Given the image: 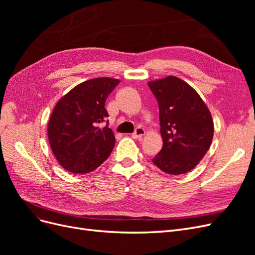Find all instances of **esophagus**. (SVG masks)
<instances>
[{
  "label": "esophagus",
  "mask_w": 255,
  "mask_h": 255,
  "mask_svg": "<svg viewBox=\"0 0 255 255\" xmlns=\"http://www.w3.org/2000/svg\"><path fill=\"white\" fill-rule=\"evenodd\" d=\"M144 133H145L144 129L140 127H138V128H136L135 132L132 134V137L135 138V139H140V138L144 135Z\"/></svg>",
  "instance_id": "34e87169"
}]
</instances>
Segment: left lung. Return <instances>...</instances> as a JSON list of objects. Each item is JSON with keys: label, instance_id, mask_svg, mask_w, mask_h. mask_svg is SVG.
Listing matches in <instances>:
<instances>
[{"label": "left lung", "instance_id": "obj_1", "mask_svg": "<svg viewBox=\"0 0 255 255\" xmlns=\"http://www.w3.org/2000/svg\"><path fill=\"white\" fill-rule=\"evenodd\" d=\"M159 109L163 148L152 159L161 171L183 174L194 169L210 149L214 123L197 91L175 76L149 82Z\"/></svg>", "mask_w": 255, "mask_h": 255}]
</instances>
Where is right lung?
Segmentation results:
<instances>
[{"instance_id":"right-lung-1","label":"right lung","mask_w":255,"mask_h":255,"mask_svg":"<svg viewBox=\"0 0 255 255\" xmlns=\"http://www.w3.org/2000/svg\"><path fill=\"white\" fill-rule=\"evenodd\" d=\"M119 80L92 79L61 98L48 126L51 149L58 163L73 173L94 171L109 158L116 142L109 128L105 101ZM105 122L101 129L99 124Z\"/></svg>"}]
</instances>
